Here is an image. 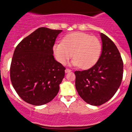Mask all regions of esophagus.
Wrapping results in <instances>:
<instances>
[{"instance_id": "esophagus-1", "label": "esophagus", "mask_w": 132, "mask_h": 132, "mask_svg": "<svg viewBox=\"0 0 132 132\" xmlns=\"http://www.w3.org/2000/svg\"><path fill=\"white\" fill-rule=\"evenodd\" d=\"M71 69H65V72H66V73H68V72H71Z\"/></svg>"}]
</instances>
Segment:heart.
I'll use <instances>...</instances> for the list:
<instances>
[{"label":"heart","instance_id":"1","mask_svg":"<svg viewBox=\"0 0 132 132\" xmlns=\"http://www.w3.org/2000/svg\"><path fill=\"white\" fill-rule=\"evenodd\" d=\"M56 59L64 64L72 56L70 64L82 69H89L96 64L102 53V45L97 38L85 33L68 35L63 42H56L53 47Z\"/></svg>","mask_w":132,"mask_h":132}]
</instances>
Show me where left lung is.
Instances as JSON below:
<instances>
[{
    "mask_svg": "<svg viewBox=\"0 0 132 132\" xmlns=\"http://www.w3.org/2000/svg\"><path fill=\"white\" fill-rule=\"evenodd\" d=\"M102 53L94 66L76 71L75 85L80 97L92 105L98 106L111 99L123 78V63L119 50L108 37L101 33Z\"/></svg>",
    "mask_w": 132,
    "mask_h": 132,
    "instance_id": "obj_1",
    "label": "left lung"
}]
</instances>
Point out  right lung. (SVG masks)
I'll return each instance as SVG.
<instances>
[{
  "label": "right lung",
  "mask_w": 132,
  "mask_h": 132,
  "mask_svg": "<svg viewBox=\"0 0 132 132\" xmlns=\"http://www.w3.org/2000/svg\"><path fill=\"white\" fill-rule=\"evenodd\" d=\"M62 31L40 27L15 50L10 79L16 93L28 104L44 105L58 93L65 68L54 60L53 47Z\"/></svg>",
  "instance_id": "1"
}]
</instances>
